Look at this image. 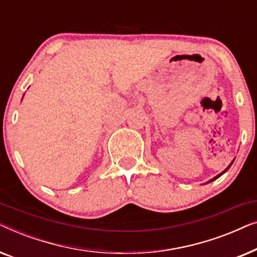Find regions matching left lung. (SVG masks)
I'll return each mask as SVG.
<instances>
[{"label":"left lung","instance_id":"1","mask_svg":"<svg viewBox=\"0 0 257 257\" xmlns=\"http://www.w3.org/2000/svg\"><path fill=\"white\" fill-rule=\"evenodd\" d=\"M233 163H234V160H233V161H231V163H230V165H229V166H228V167L226 168V170H224L223 172H221V173H220V174H217V175H216V177H214L213 179H210V180H208V181H207V182H206V184H208V182H212V181H214V180H216V179H217V178H220V177H221V175H222L223 173H226V172H227L228 170H229V167L231 166V164H233Z\"/></svg>","mask_w":257,"mask_h":257}]
</instances>
